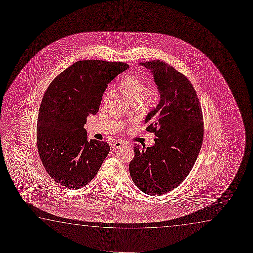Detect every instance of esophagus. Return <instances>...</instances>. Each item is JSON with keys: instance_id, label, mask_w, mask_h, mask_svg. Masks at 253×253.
<instances>
[{"instance_id": "1", "label": "esophagus", "mask_w": 253, "mask_h": 253, "mask_svg": "<svg viewBox=\"0 0 253 253\" xmlns=\"http://www.w3.org/2000/svg\"><path fill=\"white\" fill-rule=\"evenodd\" d=\"M125 145V142L123 141H116V142L112 144V148L113 149H118L121 148L122 146Z\"/></svg>"}]
</instances>
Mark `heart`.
Returning a JSON list of instances; mask_svg holds the SVG:
<instances>
[{
  "label": "heart",
  "instance_id": "1",
  "mask_svg": "<svg viewBox=\"0 0 253 253\" xmlns=\"http://www.w3.org/2000/svg\"><path fill=\"white\" fill-rule=\"evenodd\" d=\"M119 89L128 101L132 103L140 101L145 106H156L161 99L159 87L155 84L146 87L145 82L135 75H128L122 80ZM109 96L110 92L106 94L105 98Z\"/></svg>",
  "mask_w": 253,
  "mask_h": 253
}]
</instances>
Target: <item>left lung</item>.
Returning a JSON list of instances; mask_svg holds the SVG:
<instances>
[{
	"mask_svg": "<svg viewBox=\"0 0 253 253\" xmlns=\"http://www.w3.org/2000/svg\"><path fill=\"white\" fill-rule=\"evenodd\" d=\"M151 70L161 100L146 117V130L156 135L153 147L135 144L129 173L140 190L163 195L187 178L196 162L204 137L201 103L184 74L159 59L140 63Z\"/></svg>",
	"mask_w": 253,
	"mask_h": 253,
	"instance_id": "left-lung-1",
	"label": "left lung"
}]
</instances>
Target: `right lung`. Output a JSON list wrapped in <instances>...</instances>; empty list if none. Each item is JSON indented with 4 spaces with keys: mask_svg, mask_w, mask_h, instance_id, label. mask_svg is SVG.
Returning a JSON list of instances; mask_svg holds the SVG:
<instances>
[{
    "mask_svg": "<svg viewBox=\"0 0 253 253\" xmlns=\"http://www.w3.org/2000/svg\"><path fill=\"white\" fill-rule=\"evenodd\" d=\"M128 68L126 63L80 60L45 90L39 110L37 148L45 171L62 187H84L108 156L110 145L88 141L84 125L89 115L97 114L108 84Z\"/></svg>",
    "mask_w": 253,
    "mask_h": 253,
    "instance_id": "right-lung-1",
    "label": "right lung"
}]
</instances>
